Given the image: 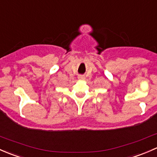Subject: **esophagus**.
Listing matches in <instances>:
<instances>
[{"mask_svg": "<svg viewBox=\"0 0 157 157\" xmlns=\"http://www.w3.org/2000/svg\"><path fill=\"white\" fill-rule=\"evenodd\" d=\"M78 79H79V80H84V79H85V77L83 75H79L78 76Z\"/></svg>", "mask_w": 157, "mask_h": 157, "instance_id": "esophagus-1", "label": "esophagus"}]
</instances>
